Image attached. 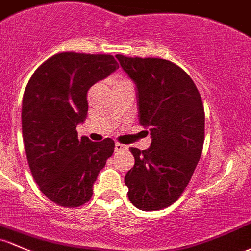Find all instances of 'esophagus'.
Wrapping results in <instances>:
<instances>
[{
	"label": "esophagus",
	"instance_id": "obj_1",
	"mask_svg": "<svg viewBox=\"0 0 251 251\" xmlns=\"http://www.w3.org/2000/svg\"><path fill=\"white\" fill-rule=\"evenodd\" d=\"M126 145L120 144V142H116V144H115V151H116V152H120V151L126 150Z\"/></svg>",
	"mask_w": 251,
	"mask_h": 251
}]
</instances>
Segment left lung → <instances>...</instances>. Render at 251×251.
<instances>
[{
    "instance_id": "left-lung-1",
    "label": "left lung",
    "mask_w": 251,
    "mask_h": 251,
    "mask_svg": "<svg viewBox=\"0 0 251 251\" xmlns=\"http://www.w3.org/2000/svg\"><path fill=\"white\" fill-rule=\"evenodd\" d=\"M137 90L140 125L152 136L126 175L128 198L141 211H159L178 200L200 160L204 110L189 75L171 61L116 55Z\"/></svg>"
}]
</instances>
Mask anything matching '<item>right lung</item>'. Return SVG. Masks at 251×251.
Wrapping results in <instances>:
<instances>
[{
  "label": "right lung",
  "instance_id": "obj_1",
  "mask_svg": "<svg viewBox=\"0 0 251 251\" xmlns=\"http://www.w3.org/2000/svg\"><path fill=\"white\" fill-rule=\"evenodd\" d=\"M118 68L111 55L56 53L37 68L23 98L26 157L40 191L62 207L90 201L98 174L115 150L114 140L77 137L88 111L87 92Z\"/></svg>",
  "mask_w": 251,
  "mask_h": 251
}]
</instances>
